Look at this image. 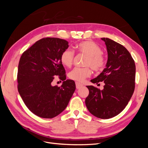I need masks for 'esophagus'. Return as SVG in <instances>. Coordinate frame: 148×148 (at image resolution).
Instances as JSON below:
<instances>
[{"label": "esophagus", "mask_w": 148, "mask_h": 148, "mask_svg": "<svg viewBox=\"0 0 148 148\" xmlns=\"http://www.w3.org/2000/svg\"><path fill=\"white\" fill-rule=\"evenodd\" d=\"M83 86V85L82 84L79 83L78 82H76V88H77V89H79L80 88H82Z\"/></svg>", "instance_id": "34e87169"}]
</instances>
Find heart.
<instances>
[{
	"mask_svg": "<svg viewBox=\"0 0 148 148\" xmlns=\"http://www.w3.org/2000/svg\"><path fill=\"white\" fill-rule=\"evenodd\" d=\"M76 48L78 51L87 56L85 65L91 66L95 71H100L104 68L106 64V59L102 53V49L95 42L90 41H85L78 43ZM74 52L68 48L62 53L60 60L64 66L70 67L73 64ZM91 74V70L89 67L78 68L76 67L69 73V78L77 82H82L89 77Z\"/></svg>",
	"mask_w": 148,
	"mask_h": 148,
	"instance_id": "obj_1",
	"label": "heart"
}]
</instances>
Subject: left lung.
Returning a JSON list of instances; mask_svg holds the SVG:
<instances>
[{
    "mask_svg": "<svg viewBox=\"0 0 148 148\" xmlns=\"http://www.w3.org/2000/svg\"><path fill=\"white\" fill-rule=\"evenodd\" d=\"M105 42L108 59L106 68L92 83H104L100 90L87 86L89 95L85 99L87 109L95 117L107 119L119 114L127 106L135 87V61L127 49L109 38H101Z\"/></svg>",
    "mask_w": 148,
    "mask_h": 148,
    "instance_id": "1",
    "label": "left lung"
}]
</instances>
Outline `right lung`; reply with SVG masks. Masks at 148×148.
Segmentation results:
<instances>
[{"mask_svg":"<svg viewBox=\"0 0 148 148\" xmlns=\"http://www.w3.org/2000/svg\"><path fill=\"white\" fill-rule=\"evenodd\" d=\"M69 42L56 38L39 40L21 55L18 69V90L28 109L36 115L52 119L63 112L74 93L73 80L66 79L60 60ZM64 81L53 87V76Z\"/></svg>","mask_w":148,"mask_h":148,"instance_id":"add662e5","label":"right lung"}]
</instances>
